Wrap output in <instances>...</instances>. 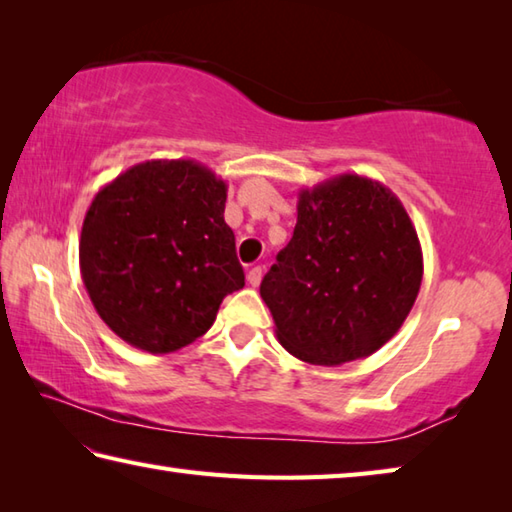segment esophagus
<instances>
[{
    "label": "esophagus",
    "instance_id": "1",
    "mask_svg": "<svg viewBox=\"0 0 512 512\" xmlns=\"http://www.w3.org/2000/svg\"><path fill=\"white\" fill-rule=\"evenodd\" d=\"M261 279H263L261 267H251V270L247 272V283L251 285V288H256V285L261 283Z\"/></svg>",
    "mask_w": 512,
    "mask_h": 512
}]
</instances>
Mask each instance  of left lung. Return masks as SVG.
<instances>
[{"mask_svg": "<svg viewBox=\"0 0 512 512\" xmlns=\"http://www.w3.org/2000/svg\"><path fill=\"white\" fill-rule=\"evenodd\" d=\"M423 281V249L398 195L344 173L301 188L297 227L261 297L276 339L301 362L373 355L405 324Z\"/></svg>", "mask_w": 512, "mask_h": 512, "instance_id": "1", "label": "left lung"}]
</instances>
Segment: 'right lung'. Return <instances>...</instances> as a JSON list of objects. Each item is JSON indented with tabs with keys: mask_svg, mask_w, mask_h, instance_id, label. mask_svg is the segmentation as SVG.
<instances>
[{
	"mask_svg": "<svg viewBox=\"0 0 512 512\" xmlns=\"http://www.w3.org/2000/svg\"><path fill=\"white\" fill-rule=\"evenodd\" d=\"M224 202L227 182L195 159L141 161L94 195L80 274L98 317L123 342L175 353L245 285Z\"/></svg>",
	"mask_w": 512,
	"mask_h": 512,
	"instance_id": "obj_1",
	"label": "right lung"
}]
</instances>
